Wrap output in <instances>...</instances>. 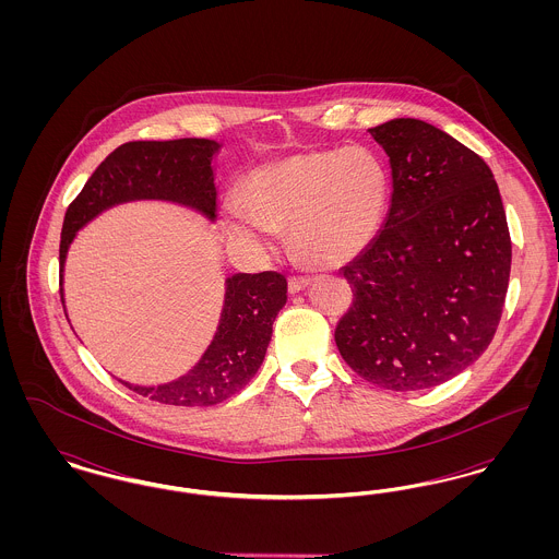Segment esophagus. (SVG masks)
<instances>
[{"mask_svg":"<svg viewBox=\"0 0 559 559\" xmlns=\"http://www.w3.org/2000/svg\"><path fill=\"white\" fill-rule=\"evenodd\" d=\"M310 285L308 276H289V293H299Z\"/></svg>","mask_w":559,"mask_h":559,"instance_id":"34e87169","label":"esophagus"}]
</instances>
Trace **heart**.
Instances as JSON below:
<instances>
[{
	"label": "heart",
	"mask_w": 559,
	"mask_h": 559,
	"mask_svg": "<svg viewBox=\"0 0 559 559\" xmlns=\"http://www.w3.org/2000/svg\"><path fill=\"white\" fill-rule=\"evenodd\" d=\"M247 201L226 203L230 237L270 253L289 226L295 253L308 264L340 266L377 237L390 203V169L369 146L308 151L253 169Z\"/></svg>",
	"instance_id": "heart-1"
}]
</instances>
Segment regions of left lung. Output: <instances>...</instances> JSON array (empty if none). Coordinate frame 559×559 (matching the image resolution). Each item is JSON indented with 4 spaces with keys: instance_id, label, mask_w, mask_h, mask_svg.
<instances>
[{
    "instance_id": "obj_1",
    "label": "left lung",
    "mask_w": 559,
    "mask_h": 559,
    "mask_svg": "<svg viewBox=\"0 0 559 559\" xmlns=\"http://www.w3.org/2000/svg\"><path fill=\"white\" fill-rule=\"evenodd\" d=\"M392 165V207L344 267L352 306L335 329L349 369L394 392L440 385L490 346L506 306L511 237L495 176L419 119L369 130Z\"/></svg>"
}]
</instances>
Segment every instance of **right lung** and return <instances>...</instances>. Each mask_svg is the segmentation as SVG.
Segmentation results:
<instances>
[{
    "label": "right lung",
    "mask_w": 559,
    "mask_h": 559,
    "mask_svg": "<svg viewBox=\"0 0 559 559\" xmlns=\"http://www.w3.org/2000/svg\"><path fill=\"white\" fill-rule=\"evenodd\" d=\"M219 144L205 138L135 140L115 148L90 176L64 213L60 235V285L67 249L75 233L110 205L132 199H167L215 217L212 159ZM60 301L64 308L62 289ZM287 301L281 272L235 274L226 281V299L212 346L192 371L157 385L123 383L140 396L171 406H212L235 396L264 362L272 322Z\"/></svg>",
    "instance_id": "right-lung-1"
}]
</instances>
